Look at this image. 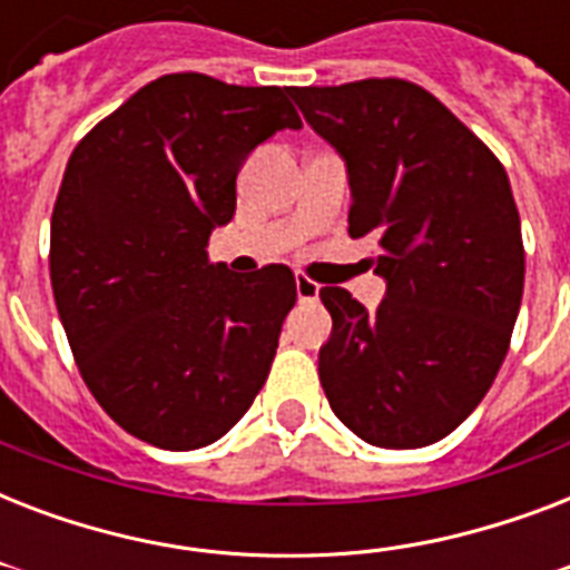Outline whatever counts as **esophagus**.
Here are the masks:
<instances>
[{
	"instance_id": "34e87169",
	"label": "esophagus",
	"mask_w": 570,
	"mask_h": 570,
	"mask_svg": "<svg viewBox=\"0 0 570 570\" xmlns=\"http://www.w3.org/2000/svg\"><path fill=\"white\" fill-rule=\"evenodd\" d=\"M295 293H298V302H316L320 298V284L311 281V277L298 275L295 277Z\"/></svg>"
}]
</instances>
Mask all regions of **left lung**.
<instances>
[{
    "label": "left lung",
    "mask_w": 570,
    "mask_h": 570,
    "mask_svg": "<svg viewBox=\"0 0 570 570\" xmlns=\"http://www.w3.org/2000/svg\"><path fill=\"white\" fill-rule=\"evenodd\" d=\"M304 120L346 159L348 236L375 242L387 281L373 313L320 293L331 411L373 446L414 450L459 429L494 384L523 295L521 215L491 150L405 79L293 88Z\"/></svg>",
    "instance_id": "left-lung-1"
}]
</instances>
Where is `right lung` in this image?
Segmentation results:
<instances>
[{
  "instance_id": "obj_1",
  "label": "right lung",
  "mask_w": 570,
  "mask_h": 570,
  "mask_svg": "<svg viewBox=\"0 0 570 570\" xmlns=\"http://www.w3.org/2000/svg\"><path fill=\"white\" fill-rule=\"evenodd\" d=\"M298 127L286 88L168 73L76 145L49 227L52 295L85 384L138 441L206 446L266 384L293 272L239 277L206 245L250 150Z\"/></svg>"
}]
</instances>
